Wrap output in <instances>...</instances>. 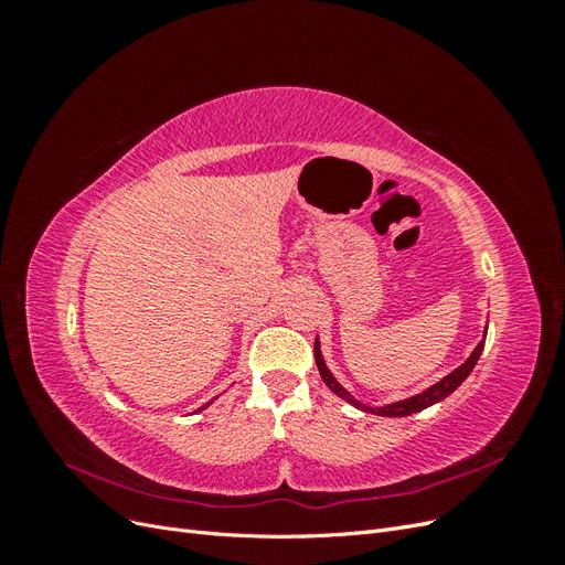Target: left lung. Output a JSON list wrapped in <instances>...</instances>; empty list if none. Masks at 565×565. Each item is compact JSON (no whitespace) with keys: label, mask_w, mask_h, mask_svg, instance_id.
<instances>
[{"label":"left lung","mask_w":565,"mask_h":565,"mask_svg":"<svg viewBox=\"0 0 565 565\" xmlns=\"http://www.w3.org/2000/svg\"><path fill=\"white\" fill-rule=\"evenodd\" d=\"M486 334H488V328H486V332H483V339L478 341V347L471 351V355L467 358V361L461 363L457 370H452L450 374H446V377H443L440 382H436V384L429 386V388H424L422 393H415V396H409V398H405V401H396V403H388V405H382V407H372V405H365V403H361V401H355V398L351 396V393L332 377V372L328 370V365H324V358H322V353H320V341H318V339H316L313 353H316V365H318V372H320L322 382L328 384L330 391L337 393L339 398H344V401L351 403L353 407L363 409V413H370V415H380V417H407V415L419 413V409L431 407L434 403H440L443 398H448L450 393L469 377L471 370H473L476 363H478V358H481V353H483Z\"/></svg>","instance_id":"8db88e82"}]
</instances>
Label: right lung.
<instances>
[{
  "label": "right lung",
  "instance_id": "add662e5",
  "mask_svg": "<svg viewBox=\"0 0 565 565\" xmlns=\"http://www.w3.org/2000/svg\"><path fill=\"white\" fill-rule=\"evenodd\" d=\"M207 405H210V403H207ZM207 405H202V407H200V409H204V407H207Z\"/></svg>",
  "mask_w": 565,
  "mask_h": 565
}]
</instances>
